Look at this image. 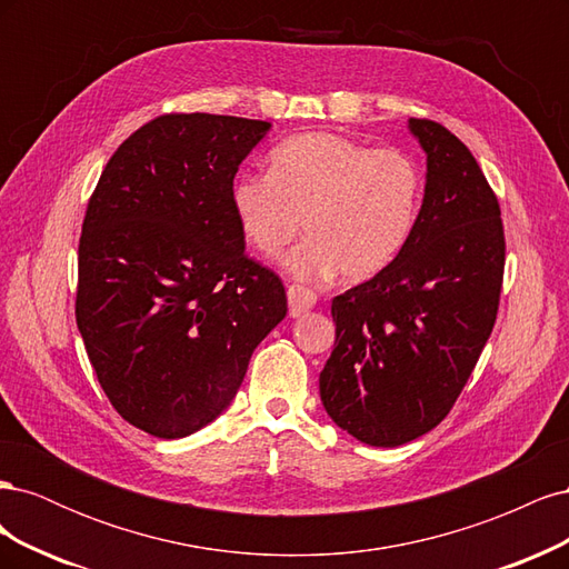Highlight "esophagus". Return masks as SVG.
<instances>
[{"mask_svg":"<svg viewBox=\"0 0 569 569\" xmlns=\"http://www.w3.org/2000/svg\"><path fill=\"white\" fill-rule=\"evenodd\" d=\"M287 301H289V316L299 318L301 313L311 311L316 306V295L311 289L299 287V284H289L287 287Z\"/></svg>","mask_w":569,"mask_h":569,"instance_id":"obj_1","label":"esophagus"}]
</instances>
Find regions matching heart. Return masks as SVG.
I'll list each match as a JSON object with an SVG mask.
<instances>
[{"instance_id":"1","label":"heart","mask_w":569,"mask_h":569,"mask_svg":"<svg viewBox=\"0 0 569 569\" xmlns=\"http://www.w3.org/2000/svg\"><path fill=\"white\" fill-rule=\"evenodd\" d=\"M422 170L401 149H372L335 132L289 137L270 153V173H242L230 189L247 244L280 253L308 237L282 268L301 282H366L387 270L416 230Z\"/></svg>"}]
</instances>
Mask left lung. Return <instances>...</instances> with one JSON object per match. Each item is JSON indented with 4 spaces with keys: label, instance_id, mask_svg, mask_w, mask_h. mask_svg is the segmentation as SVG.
Listing matches in <instances>:
<instances>
[{
    "label": "left lung",
    "instance_id": "obj_1",
    "mask_svg": "<svg viewBox=\"0 0 569 569\" xmlns=\"http://www.w3.org/2000/svg\"><path fill=\"white\" fill-rule=\"evenodd\" d=\"M427 157L425 197L408 244L368 282L332 299L335 349L320 401L368 446H401L453 408L493 330L506 239L479 163L435 120L408 118Z\"/></svg>",
    "mask_w": 569,
    "mask_h": 569
}]
</instances>
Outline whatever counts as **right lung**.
I'll list each match as a JSON object with an SVG mask.
<instances>
[{
	"label": "right lung",
	"instance_id": "add662e5",
	"mask_svg": "<svg viewBox=\"0 0 569 569\" xmlns=\"http://www.w3.org/2000/svg\"><path fill=\"white\" fill-rule=\"evenodd\" d=\"M270 123L170 113L116 149L88 203L76 320L111 406L180 439L213 422L287 316L282 280L244 253L230 189Z\"/></svg>",
	"mask_w": 569,
	"mask_h": 569
}]
</instances>
